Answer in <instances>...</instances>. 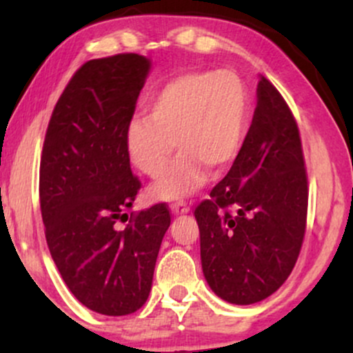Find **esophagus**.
<instances>
[{
	"mask_svg": "<svg viewBox=\"0 0 353 353\" xmlns=\"http://www.w3.org/2000/svg\"><path fill=\"white\" fill-rule=\"evenodd\" d=\"M171 209H172V212H174V214H188L189 210H190V208H189L188 204H185L184 201L174 202V204L171 205Z\"/></svg>",
	"mask_w": 353,
	"mask_h": 353,
	"instance_id": "esophagus-1",
	"label": "esophagus"
}]
</instances>
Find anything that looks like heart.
Returning <instances> with one entry per match:
<instances>
[{
    "label": "heart",
    "mask_w": 353,
    "mask_h": 353,
    "mask_svg": "<svg viewBox=\"0 0 353 353\" xmlns=\"http://www.w3.org/2000/svg\"><path fill=\"white\" fill-rule=\"evenodd\" d=\"M250 94L234 71H189L152 92L145 116H136L125 131L131 163L151 179L168 171L174 144L182 152L165 179L152 189L159 199H177L196 190L208 171L232 165L244 143Z\"/></svg>",
    "instance_id": "heart-1"
}]
</instances>
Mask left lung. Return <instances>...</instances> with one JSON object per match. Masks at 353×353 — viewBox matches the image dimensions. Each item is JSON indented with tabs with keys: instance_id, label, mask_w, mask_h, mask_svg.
<instances>
[{
	"instance_id": "obj_1",
	"label": "left lung",
	"mask_w": 353,
	"mask_h": 353,
	"mask_svg": "<svg viewBox=\"0 0 353 353\" xmlns=\"http://www.w3.org/2000/svg\"><path fill=\"white\" fill-rule=\"evenodd\" d=\"M307 205L297 121L281 92L262 76L241 152L209 199L194 210L210 289L237 305L272 295L301 254Z\"/></svg>"
}]
</instances>
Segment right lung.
I'll use <instances>...</instances> for the list:
<instances>
[{"instance_id":"1","label":"right lung","mask_w":353,"mask_h":353,"mask_svg":"<svg viewBox=\"0 0 353 353\" xmlns=\"http://www.w3.org/2000/svg\"><path fill=\"white\" fill-rule=\"evenodd\" d=\"M151 63L134 52L84 63L48 124L39 204L50 252L68 289L88 309L128 315L148 301L161 242L171 224L164 202L131 212L141 181L125 131Z\"/></svg>"}]
</instances>
